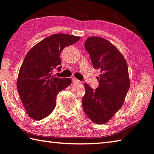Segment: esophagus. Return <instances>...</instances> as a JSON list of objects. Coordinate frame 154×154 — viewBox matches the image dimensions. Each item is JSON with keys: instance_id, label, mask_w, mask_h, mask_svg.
Wrapping results in <instances>:
<instances>
[{"instance_id": "34e87169", "label": "esophagus", "mask_w": 154, "mask_h": 154, "mask_svg": "<svg viewBox=\"0 0 154 154\" xmlns=\"http://www.w3.org/2000/svg\"><path fill=\"white\" fill-rule=\"evenodd\" d=\"M72 80L73 82H75V83H79V82H80L79 80H78L77 78H75V77H73Z\"/></svg>"}]
</instances>
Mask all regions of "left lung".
I'll return each mask as SVG.
<instances>
[{"label":"left lung","mask_w":154,"mask_h":154,"mask_svg":"<svg viewBox=\"0 0 154 154\" xmlns=\"http://www.w3.org/2000/svg\"><path fill=\"white\" fill-rule=\"evenodd\" d=\"M84 47L93 68L101 74L97 77L99 86L95 90L84 84L86 93L82 106L91 120L103 125L113 118L125 102L130 87L127 63L118 48L102 37L90 36Z\"/></svg>","instance_id":"obj_1"}]
</instances>
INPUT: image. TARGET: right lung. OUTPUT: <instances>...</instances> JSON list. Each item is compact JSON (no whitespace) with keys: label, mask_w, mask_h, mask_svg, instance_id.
I'll use <instances>...</instances> for the list:
<instances>
[{"label":"right lung","mask_w":154,"mask_h":154,"mask_svg":"<svg viewBox=\"0 0 154 154\" xmlns=\"http://www.w3.org/2000/svg\"><path fill=\"white\" fill-rule=\"evenodd\" d=\"M79 36L54 34L31 48L20 66L17 82L18 94L28 116L35 120L46 118L56 106L59 92L72 82L70 78L52 75V70L61 69V52L74 44Z\"/></svg>","instance_id":"obj_1"}]
</instances>
